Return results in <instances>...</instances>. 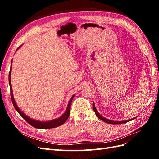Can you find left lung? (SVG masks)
<instances>
[{
  "mask_svg": "<svg viewBox=\"0 0 159 159\" xmlns=\"http://www.w3.org/2000/svg\"><path fill=\"white\" fill-rule=\"evenodd\" d=\"M93 109L94 112H95L96 116L99 118L100 120H101L102 121H104V122H106L107 124H124V123H126L128 121H130L131 120H133L137 118L138 116H137L136 117H134L133 119H130V120H124V121H114V120H108L107 118L104 117L102 116H101V115L98 113V111H97L96 106H95V104L93 102Z\"/></svg>",
  "mask_w": 159,
  "mask_h": 159,
  "instance_id": "obj_1",
  "label": "left lung"
}]
</instances>
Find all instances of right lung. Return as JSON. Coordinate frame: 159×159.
Here are the masks:
<instances>
[{"mask_svg":"<svg viewBox=\"0 0 159 159\" xmlns=\"http://www.w3.org/2000/svg\"><path fill=\"white\" fill-rule=\"evenodd\" d=\"M22 46H19L18 48H17L16 51L18 50L20 47ZM13 60V59H12ZM11 60V67H10V71L9 73V86H10V91H11V100H12V103L13 104V107L16 109L20 116H21L24 119H25L27 122L31 125L32 126L35 127L36 128H40V129H47V128H55L57 126H59L63 124L66 122V121L67 120L69 116H70V105H71V102L74 97V94L71 98L68 104H67V109L66 110L65 112L63 113L62 116H61L59 117L56 118V119H53L52 120H49V121H39V120H34L33 118L29 117L27 115H26L25 113L22 112V111L20 109V108L17 105V104L15 101L14 98H13V90H12V87H11V66H12V61Z\"/></svg>","mask_w":159,"mask_h":159,"instance_id":"right-lung-1","label":"right lung"}]
</instances>
